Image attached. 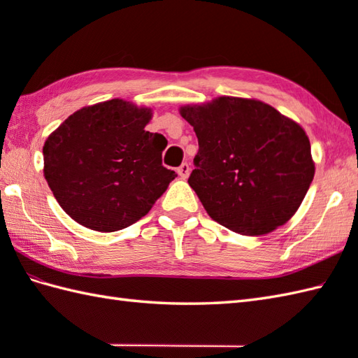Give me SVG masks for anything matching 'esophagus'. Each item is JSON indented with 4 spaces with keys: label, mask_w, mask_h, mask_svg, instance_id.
Masks as SVG:
<instances>
[{
    "label": "esophagus",
    "mask_w": 358,
    "mask_h": 358,
    "mask_svg": "<svg viewBox=\"0 0 358 358\" xmlns=\"http://www.w3.org/2000/svg\"><path fill=\"white\" fill-rule=\"evenodd\" d=\"M177 172H178V175H180L181 178L186 180V178L189 177V173H191V166H189L187 163H183V164H181V166L178 167Z\"/></svg>",
    "instance_id": "esophagus-1"
}]
</instances>
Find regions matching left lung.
I'll list each match as a JSON object with an SVG mask.
<instances>
[{"mask_svg":"<svg viewBox=\"0 0 358 358\" xmlns=\"http://www.w3.org/2000/svg\"><path fill=\"white\" fill-rule=\"evenodd\" d=\"M180 115L200 148L187 183L212 220L258 237L292 218L315 173L305 129L254 98L218 96Z\"/></svg>","mask_w":358,"mask_h":358,"instance_id":"left-lung-1","label":"left lung"}]
</instances>
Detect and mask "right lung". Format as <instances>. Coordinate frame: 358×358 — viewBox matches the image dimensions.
<instances>
[{"label":"right lung","instance_id":"right-lung-1","mask_svg":"<svg viewBox=\"0 0 358 358\" xmlns=\"http://www.w3.org/2000/svg\"><path fill=\"white\" fill-rule=\"evenodd\" d=\"M152 109L113 98L66 118L44 143V178L75 222L115 232L138 222L177 177L162 164L166 138L144 127Z\"/></svg>","mask_w":358,"mask_h":358}]
</instances>
